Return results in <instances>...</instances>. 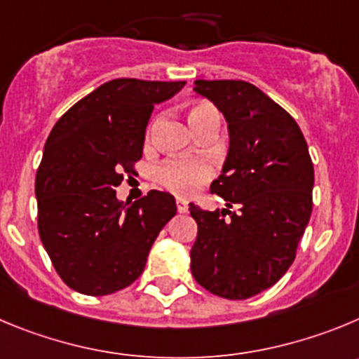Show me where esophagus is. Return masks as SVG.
I'll return each mask as SVG.
<instances>
[{
  "mask_svg": "<svg viewBox=\"0 0 359 359\" xmlns=\"http://www.w3.org/2000/svg\"><path fill=\"white\" fill-rule=\"evenodd\" d=\"M187 209H189V205H187V202L184 198H177V210H179L180 214L187 212Z\"/></svg>",
  "mask_w": 359,
  "mask_h": 359,
  "instance_id": "obj_1",
  "label": "esophagus"
}]
</instances>
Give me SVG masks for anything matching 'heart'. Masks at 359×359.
I'll use <instances>...</instances> for the list:
<instances>
[{
	"label": "heart",
	"mask_w": 359,
	"mask_h": 359,
	"mask_svg": "<svg viewBox=\"0 0 359 359\" xmlns=\"http://www.w3.org/2000/svg\"><path fill=\"white\" fill-rule=\"evenodd\" d=\"M209 116H219L216 109L210 104H195L189 109V122L191 126L196 127ZM161 182L179 195H189L200 184L205 182L210 177V166L203 159H179L170 161L164 166H161L157 172Z\"/></svg>",
	"instance_id": "heart-1"
}]
</instances>
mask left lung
Masks as SVG:
<instances>
[{"label": "left lung", "instance_id": "8db88e82", "mask_svg": "<svg viewBox=\"0 0 359 359\" xmlns=\"http://www.w3.org/2000/svg\"><path fill=\"white\" fill-rule=\"evenodd\" d=\"M193 90L226 120L229 154L210 191L229 209L189 203L198 225L191 273L216 296L248 299L273 287L296 259L311 214L313 164L296 120L255 85L196 79ZM232 205L240 210L232 213Z\"/></svg>", "mask_w": 359, "mask_h": 359}]
</instances>
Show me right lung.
<instances>
[{"instance_id": "obj_1", "label": "right lung", "mask_w": 359, "mask_h": 359, "mask_svg": "<svg viewBox=\"0 0 359 359\" xmlns=\"http://www.w3.org/2000/svg\"><path fill=\"white\" fill-rule=\"evenodd\" d=\"M184 85L111 79L53 127L35 179L39 233L56 273L76 292L106 296L129 287L177 214L170 193L152 189L129 205L115 187L142 159L154 106Z\"/></svg>"}]
</instances>
